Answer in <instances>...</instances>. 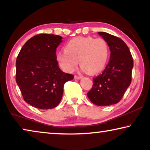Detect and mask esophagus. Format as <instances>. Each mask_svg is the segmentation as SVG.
<instances>
[{
    "mask_svg": "<svg viewBox=\"0 0 150 150\" xmlns=\"http://www.w3.org/2000/svg\"><path fill=\"white\" fill-rule=\"evenodd\" d=\"M83 78V76H80V75H75V79H78V80H79V79H81Z\"/></svg>",
    "mask_w": 150,
    "mask_h": 150,
    "instance_id": "obj_1",
    "label": "esophagus"
}]
</instances>
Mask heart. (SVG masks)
<instances>
[{"label":"heart","mask_w":150,"mask_h":150,"mask_svg":"<svg viewBox=\"0 0 150 150\" xmlns=\"http://www.w3.org/2000/svg\"><path fill=\"white\" fill-rule=\"evenodd\" d=\"M65 52H58L56 59L62 69L73 73L78 62L83 71L97 73L105 67L109 55V47L103 38L77 37L65 45Z\"/></svg>","instance_id":"b5f03b06"}]
</instances>
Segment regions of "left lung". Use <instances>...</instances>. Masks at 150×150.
Returning a JSON list of instances; mask_svg holds the SVG:
<instances>
[{
  "instance_id": "1",
  "label": "left lung",
  "mask_w": 150,
  "mask_h": 150,
  "mask_svg": "<svg viewBox=\"0 0 150 150\" xmlns=\"http://www.w3.org/2000/svg\"><path fill=\"white\" fill-rule=\"evenodd\" d=\"M110 51V60L101 74L93 79V85L87 96L97 106L118 103L131 83L133 59L123 40L106 32H99Z\"/></svg>"
}]
</instances>
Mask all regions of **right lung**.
<instances>
[{
    "label": "right lung",
    "instance_id": "add662e5",
    "mask_svg": "<svg viewBox=\"0 0 150 150\" xmlns=\"http://www.w3.org/2000/svg\"><path fill=\"white\" fill-rule=\"evenodd\" d=\"M62 39L57 35H36L25 43L17 57L16 81L24 100L37 108L56 107L64 84L74 78L58 65L56 48Z\"/></svg>",
    "mask_w": 150,
    "mask_h": 150
}]
</instances>
